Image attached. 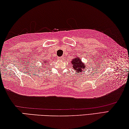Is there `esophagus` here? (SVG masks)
Here are the masks:
<instances>
[{
    "label": "esophagus",
    "mask_w": 129,
    "mask_h": 129,
    "mask_svg": "<svg viewBox=\"0 0 129 129\" xmlns=\"http://www.w3.org/2000/svg\"><path fill=\"white\" fill-rule=\"evenodd\" d=\"M58 59L59 60H63V59H64V56L59 57V58H58Z\"/></svg>",
    "instance_id": "1"
}]
</instances>
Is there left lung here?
<instances>
[{
  "mask_svg": "<svg viewBox=\"0 0 129 129\" xmlns=\"http://www.w3.org/2000/svg\"><path fill=\"white\" fill-rule=\"evenodd\" d=\"M71 63L74 69L77 73H79L85 72L84 69L87 68L86 64L82 62L81 59L79 57H74V58L71 61Z\"/></svg>",
  "mask_w": 129,
  "mask_h": 129,
  "instance_id": "1",
  "label": "left lung"
}]
</instances>
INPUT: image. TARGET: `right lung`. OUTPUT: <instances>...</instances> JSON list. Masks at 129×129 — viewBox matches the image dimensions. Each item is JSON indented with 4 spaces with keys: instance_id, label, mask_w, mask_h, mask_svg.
<instances>
[{
    "instance_id": "obj_1",
    "label": "right lung",
    "mask_w": 129,
    "mask_h": 129,
    "mask_svg": "<svg viewBox=\"0 0 129 129\" xmlns=\"http://www.w3.org/2000/svg\"><path fill=\"white\" fill-rule=\"evenodd\" d=\"M43 63H44V64H45V63H48V62H47V60H45V62H44Z\"/></svg>"
}]
</instances>
